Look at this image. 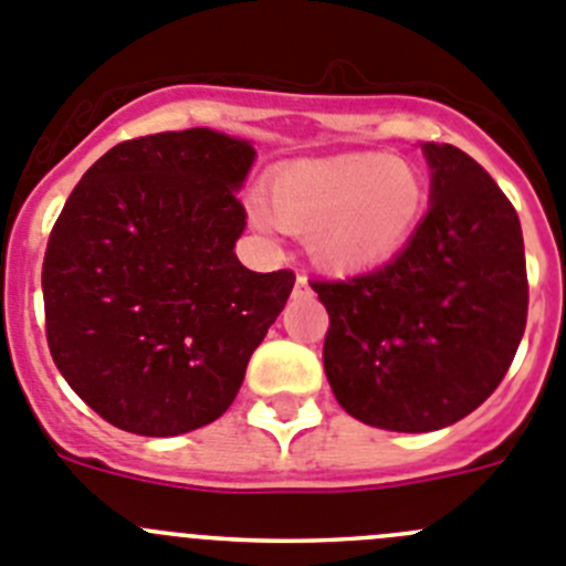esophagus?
I'll list each match as a JSON object with an SVG mask.
<instances>
[{"mask_svg": "<svg viewBox=\"0 0 566 566\" xmlns=\"http://www.w3.org/2000/svg\"><path fill=\"white\" fill-rule=\"evenodd\" d=\"M295 295H307L310 293V284H307V276H304V273H298V276H295V290H293Z\"/></svg>", "mask_w": 566, "mask_h": 566, "instance_id": "34e87169", "label": "esophagus"}]
</instances>
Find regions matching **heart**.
<instances>
[{"mask_svg":"<svg viewBox=\"0 0 566 566\" xmlns=\"http://www.w3.org/2000/svg\"><path fill=\"white\" fill-rule=\"evenodd\" d=\"M282 226L307 231L318 262L333 271H364L406 245L426 211V186L406 160L344 155L295 163L268 186Z\"/></svg>","mask_w":566,"mask_h":566,"instance_id":"obj_1","label":"heart"}]
</instances>
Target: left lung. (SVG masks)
Masks as SVG:
<instances>
[{
    "mask_svg": "<svg viewBox=\"0 0 566 566\" xmlns=\"http://www.w3.org/2000/svg\"><path fill=\"white\" fill-rule=\"evenodd\" d=\"M431 208L384 268L315 279L324 371L340 409L386 431H437L493 395L527 324L518 213L457 146L426 144Z\"/></svg>",
    "mask_w": 566,
    "mask_h": 566,
    "instance_id": "obj_1",
    "label": "left lung"
}]
</instances>
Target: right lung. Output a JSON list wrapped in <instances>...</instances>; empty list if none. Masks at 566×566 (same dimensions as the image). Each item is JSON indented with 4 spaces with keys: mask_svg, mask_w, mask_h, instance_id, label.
Wrapping results in <instances>:
<instances>
[{
    "mask_svg": "<svg viewBox=\"0 0 566 566\" xmlns=\"http://www.w3.org/2000/svg\"><path fill=\"white\" fill-rule=\"evenodd\" d=\"M253 155L211 129L132 137L61 208L42 268L48 346L112 426L175 437L226 415L284 310L295 273L233 253Z\"/></svg>",
    "mask_w": 566,
    "mask_h": 566,
    "instance_id": "1",
    "label": "right lung"
}]
</instances>
